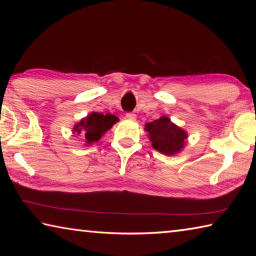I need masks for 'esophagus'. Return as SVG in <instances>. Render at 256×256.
<instances>
[{
  "instance_id": "1",
  "label": "esophagus",
  "mask_w": 256,
  "mask_h": 256,
  "mask_svg": "<svg viewBox=\"0 0 256 256\" xmlns=\"http://www.w3.org/2000/svg\"><path fill=\"white\" fill-rule=\"evenodd\" d=\"M126 118L131 120H136V115L134 114V112H126Z\"/></svg>"
}]
</instances>
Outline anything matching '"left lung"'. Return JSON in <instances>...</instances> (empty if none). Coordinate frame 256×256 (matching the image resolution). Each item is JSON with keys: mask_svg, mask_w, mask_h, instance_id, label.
<instances>
[{"mask_svg": "<svg viewBox=\"0 0 256 256\" xmlns=\"http://www.w3.org/2000/svg\"><path fill=\"white\" fill-rule=\"evenodd\" d=\"M154 149L166 156H174L184 148L188 133L175 125L167 116H162L154 122L146 124Z\"/></svg>", "mask_w": 256, "mask_h": 256, "instance_id": "1", "label": "left lung"}]
</instances>
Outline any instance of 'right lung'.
Wrapping results in <instances>:
<instances>
[{
  "label": "right lung",
  "instance_id": "add662e5",
  "mask_svg": "<svg viewBox=\"0 0 256 256\" xmlns=\"http://www.w3.org/2000/svg\"><path fill=\"white\" fill-rule=\"evenodd\" d=\"M118 120V118L110 112L104 115L102 112H94L74 125L73 133H76V136H84L86 144H92L94 142L100 140L104 134Z\"/></svg>",
  "mask_w": 256,
  "mask_h": 256
}]
</instances>
